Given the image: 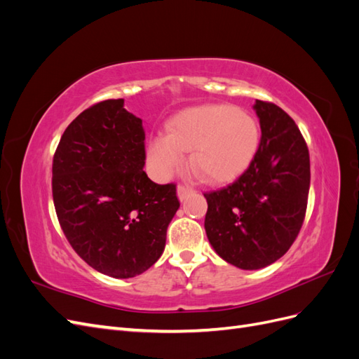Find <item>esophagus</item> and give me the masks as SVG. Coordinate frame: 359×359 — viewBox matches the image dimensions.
I'll return each mask as SVG.
<instances>
[{"label":"esophagus","mask_w":359,"mask_h":359,"mask_svg":"<svg viewBox=\"0 0 359 359\" xmlns=\"http://www.w3.org/2000/svg\"><path fill=\"white\" fill-rule=\"evenodd\" d=\"M194 190L191 189V187H189V186H184V184H180L178 186V189H177V193H178V198H180V201H184L186 199L189 194H191Z\"/></svg>","instance_id":"34e87169"}]
</instances>
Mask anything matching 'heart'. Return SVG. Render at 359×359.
<instances>
[{
    "label": "heart",
    "instance_id": "b5f03b06",
    "mask_svg": "<svg viewBox=\"0 0 359 359\" xmlns=\"http://www.w3.org/2000/svg\"><path fill=\"white\" fill-rule=\"evenodd\" d=\"M260 142L253 116L229 104L189 107L172 118L168 135L151 139L149 169L157 180H168L191 151L190 165L210 182L232 181L250 166Z\"/></svg>",
    "mask_w": 359,
    "mask_h": 359
}]
</instances>
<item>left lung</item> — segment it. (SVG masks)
Masks as SVG:
<instances>
[{
	"label": "left lung",
	"instance_id": "obj_1",
	"mask_svg": "<svg viewBox=\"0 0 359 359\" xmlns=\"http://www.w3.org/2000/svg\"><path fill=\"white\" fill-rule=\"evenodd\" d=\"M257 153L243 175L206 191V236L226 262L260 269L283 256L301 231L310 190V156L295 121L274 103L256 100Z\"/></svg>",
	"mask_w": 359,
	"mask_h": 359
}]
</instances>
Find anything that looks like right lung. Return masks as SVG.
<instances>
[{"label":"right lung","mask_w":359,"mask_h":359,"mask_svg":"<svg viewBox=\"0 0 359 359\" xmlns=\"http://www.w3.org/2000/svg\"><path fill=\"white\" fill-rule=\"evenodd\" d=\"M142 119L124 99L95 103L62 133L52 163L61 229L86 264L114 278L142 274L161 256L180 208L175 184L144 170Z\"/></svg>","instance_id":"right-lung-1"}]
</instances>
